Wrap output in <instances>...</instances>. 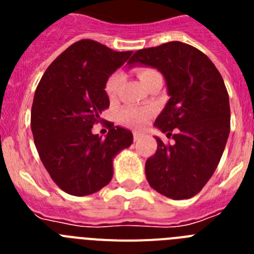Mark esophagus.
I'll list each match as a JSON object with an SVG mask.
<instances>
[{
	"mask_svg": "<svg viewBox=\"0 0 254 254\" xmlns=\"http://www.w3.org/2000/svg\"><path fill=\"white\" fill-rule=\"evenodd\" d=\"M141 138H143V133L142 132H133V140L137 142V141H140Z\"/></svg>",
	"mask_w": 254,
	"mask_h": 254,
	"instance_id": "1",
	"label": "esophagus"
}]
</instances>
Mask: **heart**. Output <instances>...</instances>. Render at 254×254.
I'll use <instances>...</instances> for the list:
<instances>
[{"mask_svg":"<svg viewBox=\"0 0 254 254\" xmlns=\"http://www.w3.org/2000/svg\"><path fill=\"white\" fill-rule=\"evenodd\" d=\"M156 71L152 68H140L137 71V75L140 77L141 82H145L147 78L156 75ZM123 76L121 72H114L108 77L107 82L104 85V91L109 99L116 98L117 93L120 90V86L122 84ZM154 116V109L151 108H141V107H126L118 114L121 122L126 126L133 127V128H142L143 126H146L149 120Z\"/></svg>","mask_w":254,"mask_h":254,"instance_id":"obj_1","label":"heart"}]
</instances>
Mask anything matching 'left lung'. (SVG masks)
Here are the masks:
<instances>
[{"label": "left lung", "mask_w": 254, "mask_h": 254, "mask_svg": "<svg viewBox=\"0 0 254 254\" xmlns=\"http://www.w3.org/2000/svg\"><path fill=\"white\" fill-rule=\"evenodd\" d=\"M133 64L154 67L164 75L170 99L154 126L176 141L165 145L155 137L158 149L145 165L147 182L169 198H190L214 174L230 132L223 77L205 53L182 42L134 52L129 60Z\"/></svg>", "instance_id": "1"}]
</instances>
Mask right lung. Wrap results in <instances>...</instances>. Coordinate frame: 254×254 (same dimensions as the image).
<instances>
[{
	"label": "right lung",
	"mask_w": 254,
	"mask_h": 254,
	"mask_svg": "<svg viewBox=\"0 0 254 254\" xmlns=\"http://www.w3.org/2000/svg\"><path fill=\"white\" fill-rule=\"evenodd\" d=\"M132 51L117 52L82 39L56 58L40 78L31 107V132L39 158L56 185L72 196L95 193L111 182L113 159L133 141L109 125L107 137L91 132L109 107L108 77Z\"/></svg>",
	"instance_id": "obj_1"
}]
</instances>
